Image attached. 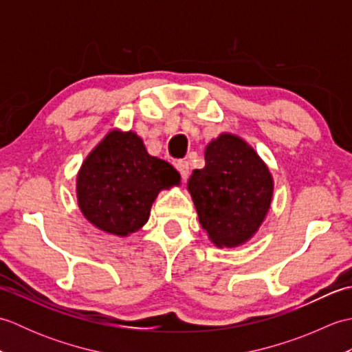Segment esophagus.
<instances>
[{"mask_svg":"<svg viewBox=\"0 0 352 352\" xmlns=\"http://www.w3.org/2000/svg\"><path fill=\"white\" fill-rule=\"evenodd\" d=\"M175 168H177L178 172H180V174H182L183 180H188V177H189V174H190V164H189V162H188V160H178V162L175 163Z\"/></svg>","mask_w":352,"mask_h":352,"instance_id":"34e87169","label":"esophagus"}]
</instances>
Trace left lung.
I'll use <instances>...</instances> for the list:
<instances>
[{"label":"left lung","mask_w":352,"mask_h":352,"mask_svg":"<svg viewBox=\"0 0 352 352\" xmlns=\"http://www.w3.org/2000/svg\"><path fill=\"white\" fill-rule=\"evenodd\" d=\"M206 166L195 169L188 190L201 227L218 248H236L257 233L274 197V178L248 142L221 133L208 142Z\"/></svg>","instance_id":"left-lung-1"}]
</instances>
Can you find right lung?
<instances>
[{
    "mask_svg": "<svg viewBox=\"0 0 352 352\" xmlns=\"http://www.w3.org/2000/svg\"><path fill=\"white\" fill-rule=\"evenodd\" d=\"M180 184L178 170L148 154L138 133L111 129L81 163L77 203L95 228L129 237L148 222L157 195Z\"/></svg>",
    "mask_w": 352,
    "mask_h": 352,
    "instance_id": "add662e5",
    "label": "right lung"
}]
</instances>
